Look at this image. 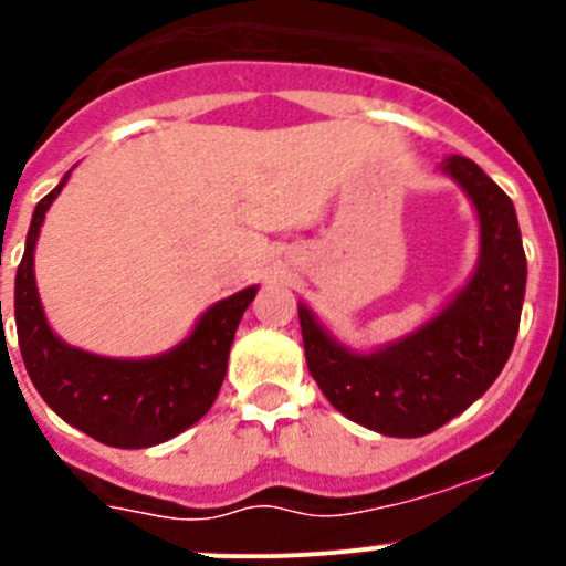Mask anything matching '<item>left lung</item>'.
<instances>
[{
	"instance_id": "1",
	"label": "left lung",
	"mask_w": 566,
	"mask_h": 566,
	"mask_svg": "<svg viewBox=\"0 0 566 566\" xmlns=\"http://www.w3.org/2000/svg\"><path fill=\"white\" fill-rule=\"evenodd\" d=\"M440 171L473 201L479 262L464 287L415 332L356 350L298 304L306 367L328 403L384 437H422L462 415L501 376L525 298V251L512 199L468 157Z\"/></svg>"
}]
</instances>
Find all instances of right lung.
<instances>
[{
    "label": "right lung",
    "instance_id": "1",
    "mask_svg": "<svg viewBox=\"0 0 566 566\" xmlns=\"http://www.w3.org/2000/svg\"><path fill=\"white\" fill-rule=\"evenodd\" d=\"M71 174V171H69ZM57 188L38 201L15 271V332L21 359L41 398L69 426L109 448H151L182 434L210 411L240 317L256 284L216 301L171 350L144 359H113L69 345L52 332L35 284V243Z\"/></svg>",
    "mask_w": 566,
    "mask_h": 566
}]
</instances>
